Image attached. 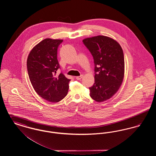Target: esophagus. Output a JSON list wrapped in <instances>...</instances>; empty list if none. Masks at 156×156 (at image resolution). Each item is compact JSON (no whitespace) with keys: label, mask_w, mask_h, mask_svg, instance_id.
I'll list each match as a JSON object with an SVG mask.
<instances>
[{"label":"esophagus","mask_w":156,"mask_h":156,"mask_svg":"<svg viewBox=\"0 0 156 156\" xmlns=\"http://www.w3.org/2000/svg\"><path fill=\"white\" fill-rule=\"evenodd\" d=\"M82 77H83V75H80V76H76V79L77 80H80Z\"/></svg>","instance_id":"esophagus-1"}]
</instances>
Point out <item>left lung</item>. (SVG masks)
<instances>
[{"mask_svg": "<svg viewBox=\"0 0 156 156\" xmlns=\"http://www.w3.org/2000/svg\"><path fill=\"white\" fill-rule=\"evenodd\" d=\"M92 54L95 63V83L89 88L90 96L98 102L111 98L119 90L125 75L122 48L115 40L105 36L82 40Z\"/></svg>", "mask_w": 156, "mask_h": 156, "instance_id": "left-lung-1", "label": "left lung"}]
</instances>
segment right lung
Masks as SVG:
<instances>
[{"mask_svg": "<svg viewBox=\"0 0 156 156\" xmlns=\"http://www.w3.org/2000/svg\"><path fill=\"white\" fill-rule=\"evenodd\" d=\"M63 40L47 38L36 45L27 59L31 83L40 97L51 102H58L66 97L69 82L62 73L55 74L59 68L57 48Z\"/></svg>", "mask_w": 156, "mask_h": 156, "instance_id": "add662e5", "label": "right lung"}]
</instances>
